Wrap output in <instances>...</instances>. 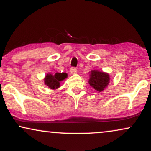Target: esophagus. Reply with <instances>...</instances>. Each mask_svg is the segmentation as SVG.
Here are the masks:
<instances>
[{"label": "esophagus", "mask_w": 151, "mask_h": 151, "mask_svg": "<svg viewBox=\"0 0 151 151\" xmlns=\"http://www.w3.org/2000/svg\"><path fill=\"white\" fill-rule=\"evenodd\" d=\"M70 72L72 74H76L77 72V70L75 68V67H71Z\"/></svg>", "instance_id": "1"}]
</instances>
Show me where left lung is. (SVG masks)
I'll list each match as a JSON object with an SVG mask.
<instances>
[{
    "instance_id": "obj_1",
    "label": "left lung",
    "mask_w": 151,
    "mask_h": 151,
    "mask_svg": "<svg viewBox=\"0 0 151 151\" xmlns=\"http://www.w3.org/2000/svg\"><path fill=\"white\" fill-rule=\"evenodd\" d=\"M91 77H90L89 83L90 86L94 88L98 91H101L109 84V76L108 74L104 72H99L93 70L91 72Z\"/></svg>"
}]
</instances>
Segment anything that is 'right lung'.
Listing matches in <instances>:
<instances>
[{
  "label": "right lung",
  "instance_id": "right-lung-1",
  "mask_svg": "<svg viewBox=\"0 0 151 151\" xmlns=\"http://www.w3.org/2000/svg\"><path fill=\"white\" fill-rule=\"evenodd\" d=\"M67 74L66 73H56L55 75L48 74L45 78V84L50 89H55L60 87V81L67 78Z\"/></svg>",
  "mask_w": 151,
  "mask_h": 151
}]
</instances>
